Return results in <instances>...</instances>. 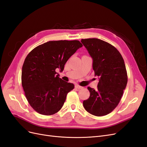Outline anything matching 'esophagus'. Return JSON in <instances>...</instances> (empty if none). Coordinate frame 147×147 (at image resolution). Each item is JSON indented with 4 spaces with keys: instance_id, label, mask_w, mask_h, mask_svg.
<instances>
[{
    "instance_id": "1",
    "label": "esophagus",
    "mask_w": 147,
    "mask_h": 147,
    "mask_svg": "<svg viewBox=\"0 0 147 147\" xmlns=\"http://www.w3.org/2000/svg\"><path fill=\"white\" fill-rule=\"evenodd\" d=\"M75 88L78 89V90H80V89H83V87L78 85V84H76V85H75Z\"/></svg>"
}]
</instances>
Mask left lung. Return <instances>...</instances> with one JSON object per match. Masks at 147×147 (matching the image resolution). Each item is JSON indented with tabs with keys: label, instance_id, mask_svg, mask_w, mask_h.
I'll return each mask as SVG.
<instances>
[{
	"label": "left lung",
	"instance_id": "left-lung-1",
	"mask_svg": "<svg viewBox=\"0 0 147 147\" xmlns=\"http://www.w3.org/2000/svg\"><path fill=\"white\" fill-rule=\"evenodd\" d=\"M92 57V69L99 81L97 89L88 87L90 96L84 108L97 117L104 116L117 107L127 82L125 64L121 55L111 44L98 38L82 39Z\"/></svg>",
	"mask_w": 147,
	"mask_h": 147
}]
</instances>
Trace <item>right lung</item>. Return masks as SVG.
<instances>
[{"label":"right lung","instance_id":"right-lung-1","mask_svg":"<svg viewBox=\"0 0 147 147\" xmlns=\"http://www.w3.org/2000/svg\"><path fill=\"white\" fill-rule=\"evenodd\" d=\"M82 46L78 40L49 41L26 56L21 83L30 105L38 113L51 115L63 107L74 84L60 78L56 69L63 71L70 57Z\"/></svg>","mask_w":147,"mask_h":147}]
</instances>
